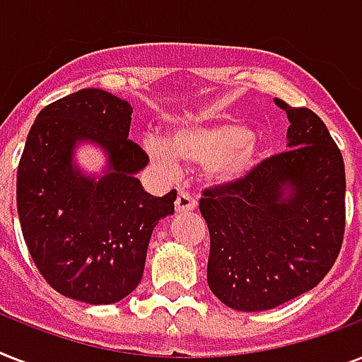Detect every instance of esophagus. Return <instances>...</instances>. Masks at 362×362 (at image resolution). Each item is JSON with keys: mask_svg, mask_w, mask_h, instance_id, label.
Masks as SVG:
<instances>
[{"mask_svg": "<svg viewBox=\"0 0 362 362\" xmlns=\"http://www.w3.org/2000/svg\"><path fill=\"white\" fill-rule=\"evenodd\" d=\"M195 209H197V201H195L189 193L186 192L178 193V197H176L175 201V210L178 212V214H182V212H189V210H195Z\"/></svg>", "mask_w": 362, "mask_h": 362, "instance_id": "esophagus-1", "label": "esophagus"}]
</instances>
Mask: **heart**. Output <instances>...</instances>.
Listing matches in <instances>:
<instances>
[{
	"mask_svg": "<svg viewBox=\"0 0 362 362\" xmlns=\"http://www.w3.org/2000/svg\"><path fill=\"white\" fill-rule=\"evenodd\" d=\"M148 156L158 169L175 175L176 161L203 165L204 176L214 186H235L253 170L263 142L246 124L216 120L176 127L165 139L146 142Z\"/></svg>",
	"mask_w": 362,
	"mask_h": 362,
	"instance_id": "b5f03b06",
	"label": "heart"
}]
</instances>
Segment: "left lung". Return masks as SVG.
Instances as JSON below:
<instances>
[{"label": "left lung", "instance_id": "left-lung-1", "mask_svg": "<svg viewBox=\"0 0 362 362\" xmlns=\"http://www.w3.org/2000/svg\"><path fill=\"white\" fill-rule=\"evenodd\" d=\"M286 110L287 152L264 159L235 186L204 189L210 233L206 280L221 303L263 312L314 289L342 247L344 159L321 118Z\"/></svg>", "mask_w": 362, "mask_h": 362}]
</instances>
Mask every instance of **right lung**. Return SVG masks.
Listing matches in <instances>:
<instances>
[{"label":"right lung","instance_id":"add662e5","mask_svg":"<svg viewBox=\"0 0 362 362\" xmlns=\"http://www.w3.org/2000/svg\"><path fill=\"white\" fill-rule=\"evenodd\" d=\"M127 101L84 88L37 115L16 175V206L25 246L58 293L86 304H115L142 278L153 227L175 212L176 192L153 197L136 173L148 165L127 139ZM105 153L101 175L84 173L76 148Z\"/></svg>","mask_w":362,"mask_h":362}]
</instances>
